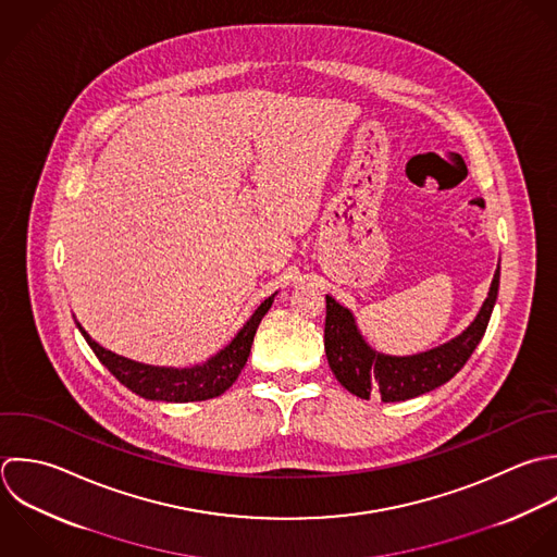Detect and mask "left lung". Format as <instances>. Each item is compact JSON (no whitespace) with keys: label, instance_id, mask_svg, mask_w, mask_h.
<instances>
[{"label":"left lung","instance_id":"1","mask_svg":"<svg viewBox=\"0 0 557 557\" xmlns=\"http://www.w3.org/2000/svg\"><path fill=\"white\" fill-rule=\"evenodd\" d=\"M499 293V267L478 319L451 343L410 358H393L373 351L360 336L354 314L325 297V356L336 380L356 397L406 401L449 382L480 345Z\"/></svg>","mask_w":557,"mask_h":557}]
</instances>
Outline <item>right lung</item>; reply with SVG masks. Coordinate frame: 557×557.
Listing matches in <instances>:
<instances>
[{"label": "right lung", "mask_w": 557, "mask_h": 557, "mask_svg": "<svg viewBox=\"0 0 557 557\" xmlns=\"http://www.w3.org/2000/svg\"><path fill=\"white\" fill-rule=\"evenodd\" d=\"M273 304V297L264 299L260 308L251 314V319L245 323V327L236 334V338L214 358H210L206 364L193 367V369H162V367H147L138 364L134 360L121 358L103 347H99L79 325L82 336L99 358V362L132 393L153 399V401H173V404H184V401H206L212 397L223 395L240 375L249 351L251 343L256 336V330L262 321V317L269 312Z\"/></svg>", "instance_id": "right-lung-1"}]
</instances>
